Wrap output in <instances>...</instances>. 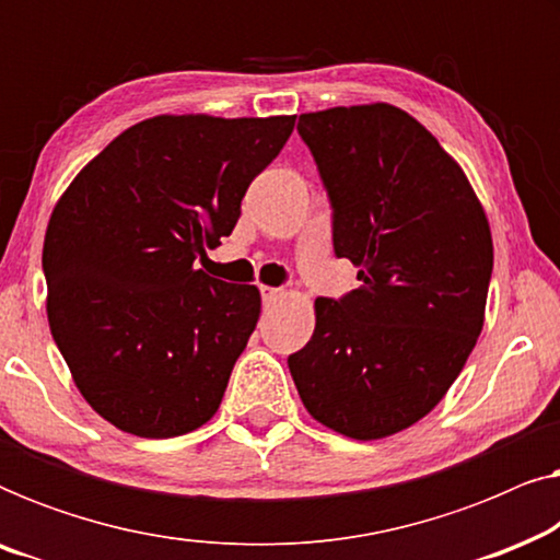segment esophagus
I'll return each mask as SVG.
<instances>
[{
  "label": "esophagus",
  "instance_id": "1",
  "mask_svg": "<svg viewBox=\"0 0 560 560\" xmlns=\"http://www.w3.org/2000/svg\"><path fill=\"white\" fill-rule=\"evenodd\" d=\"M282 295H285V293H282L280 288H262V301H265V305H272L275 301H280Z\"/></svg>",
  "mask_w": 560,
  "mask_h": 560
}]
</instances>
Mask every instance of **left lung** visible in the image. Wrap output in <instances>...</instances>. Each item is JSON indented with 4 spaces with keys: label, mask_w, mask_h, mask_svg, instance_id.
Here are the masks:
<instances>
[{
    "label": "left lung",
    "mask_w": 560,
    "mask_h": 560,
    "mask_svg": "<svg viewBox=\"0 0 560 560\" xmlns=\"http://www.w3.org/2000/svg\"><path fill=\"white\" fill-rule=\"evenodd\" d=\"M334 209V252L362 285L316 298V328L288 357L318 423L377 441L425 418L464 370L481 326L494 247L462 165L393 104L301 114Z\"/></svg>",
    "instance_id": "left-lung-1"
}]
</instances>
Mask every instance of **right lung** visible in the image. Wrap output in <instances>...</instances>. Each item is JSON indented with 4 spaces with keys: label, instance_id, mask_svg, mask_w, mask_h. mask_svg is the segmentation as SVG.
<instances>
[{
    "label": "right lung",
    "instance_id": "add662e5",
    "mask_svg": "<svg viewBox=\"0 0 560 560\" xmlns=\"http://www.w3.org/2000/svg\"><path fill=\"white\" fill-rule=\"evenodd\" d=\"M295 117L160 114L75 175L43 244L48 324L83 400L119 431L173 439L224 397L262 298L196 270L232 234Z\"/></svg>",
    "mask_w": 560,
    "mask_h": 560
}]
</instances>
